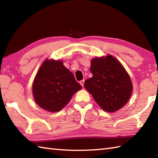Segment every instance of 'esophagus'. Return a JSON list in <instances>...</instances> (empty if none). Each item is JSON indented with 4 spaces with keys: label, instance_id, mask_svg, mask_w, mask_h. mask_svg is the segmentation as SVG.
Listing matches in <instances>:
<instances>
[{
    "label": "esophagus",
    "instance_id": "esophagus-1",
    "mask_svg": "<svg viewBox=\"0 0 158 158\" xmlns=\"http://www.w3.org/2000/svg\"><path fill=\"white\" fill-rule=\"evenodd\" d=\"M84 81H85V80L84 79H83V80H81V81H80V84L81 85V86L82 87H83V85H84Z\"/></svg>",
    "mask_w": 158,
    "mask_h": 158
}]
</instances>
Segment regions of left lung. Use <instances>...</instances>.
Segmentation results:
<instances>
[{"instance_id": "1", "label": "left lung", "mask_w": 158, "mask_h": 158, "mask_svg": "<svg viewBox=\"0 0 158 158\" xmlns=\"http://www.w3.org/2000/svg\"><path fill=\"white\" fill-rule=\"evenodd\" d=\"M92 78L86 79L85 89L105 111L113 113L126 105L132 93L130 77L123 65L111 55L93 58Z\"/></svg>"}]
</instances>
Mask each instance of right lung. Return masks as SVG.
<instances>
[{"instance_id":"obj_1","label":"right lung","mask_w":158,"mask_h":158,"mask_svg":"<svg viewBox=\"0 0 158 158\" xmlns=\"http://www.w3.org/2000/svg\"><path fill=\"white\" fill-rule=\"evenodd\" d=\"M81 88L73 74L64 66L62 60L46 59L33 81L32 94L41 108L49 112H58Z\"/></svg>"}]
</instances>
